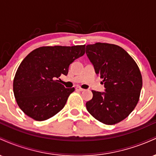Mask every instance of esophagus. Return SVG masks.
Listing matches in <instances>:
<instances>
[{
    "instance_id": "esophagus-1",
    "label": "esophagus",
    "mask_w": 156,
    "mask_h": 156,
    "mask_svg": "<svg viewBox=\"0 0 156 156\" xmlns=\"http://www.w3.org/2000/svg\"><path fill=\"white\" fill-rule=\"evenodd\" d=\"M76 90L80 91V92H83V91L85 90V89H83V88H81V87H76Z\"/></svg>"
}]
</instances>
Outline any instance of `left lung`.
<instances>
[{
	"label": "left lung",
	"instance_id": "1",
	"mask_svg": "<svg viewBox=\"0 0 156 156\" xmlns=\"http://www.w3.org/2000/svg\"><path fill=\"white\" fill-rule=\"evenodd\" d=\"M86 53L105 88V92L92 91V99L86 103L87 111L103 124H117L129 116L139 102L142 87L140 69L133 58L116 44H88Z\"/></svg>",
	"mask_w": 156,
	"mask_h": 156
}]
</instances>
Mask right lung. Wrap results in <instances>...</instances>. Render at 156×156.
Listing matches in <instances>:
<instances>
[{
	"label": "right lung",
	"mask_w": 156,
	"mask_h": 156,
	"mask_svg": "<svg viewBox=\"0 0 156 156\" xmlns=\"http://www.w3.org/2000/svg\"><path fill=\"white\" fill-rule=\"evenodd\" d=\"M85 53V44L43 46L31 51L17 68L13 80L20 108L37 121H44L64 108L75 88L57 80L67 76L69 64Z\"/></svg>",
	"instance_id": "add662e5"
}]
</instances>
